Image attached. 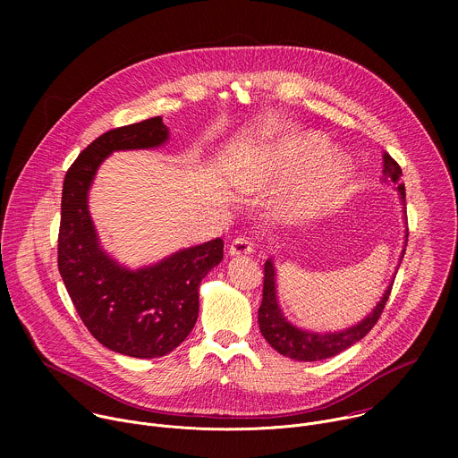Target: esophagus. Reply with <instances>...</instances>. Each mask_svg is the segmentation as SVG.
Here are the masks:
<instances>
[{
  "label": "esophagus",
  "mask_w": 458,
  "mask_h": 458,
  "mask_svg": "<svg viewBox=\"0 0 458 458\" xmlns=\"http://www.w3.org/2000/svg\"><path fill=\"white\" fill-rule=\"evenodd\" d=\"M251 251H253V242L250 241V237L239 235L230 244V255H248Z\"/></svg>",
  "instance_id": "esophagus-1"
}]
</instances>
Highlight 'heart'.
<instances>
[{"mask_svg":"<svg viewBox=\"0 0 458 458\" xmlns=\"http://www.w3.org/2000/svg\"><path fill=\"white\" fill-rule=\"evenodd\" d=\"M328 151V141L318 134H306L277 148L276 174L279 179H295L310 170L302 188V214L315 216L332 208L352 179L350 161Z\"/></svg>","mask_w":458,"mask_h":458,"instance_id":"1","label":"heart"}]
</instances>
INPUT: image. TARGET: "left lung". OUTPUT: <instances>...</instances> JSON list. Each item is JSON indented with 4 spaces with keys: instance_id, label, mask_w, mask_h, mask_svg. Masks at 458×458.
I'll list each match as a JSON object with an SVG mask.
<instances>
[{
    "instance_id": "1",
    "label": "left lung",
    "mask_w": 458,
    "mask_h": 458,
    "mask_svg": "<svg viewBox=\"0 0 458 458\" xmlns=\"http://www.w3.org/2000/svg\"><path fill=\"white\" fill-rule=\"evenodd\" d=\"M384 181L389 179L391 182L397 184V190L401 193V201L406 205V188L404 182H401L403 170L399 163L391 157L389 154L384 152ZM406 242H408V223H406V241H404V250L401 253V260L406 251ZM399 260V265H401ZM391 286H394V281L389 283L386 288L382 299L378 304L373 308L369 315H366L360 322L355 326H350L348 330L341 332H326V334H317L310 330H301L297 326H293L283 313L279 301H277V284H276V265L274 259H268L265 263V283H263V302H260L259 308V328L263 337L268 341V344L277 350L281 355L295 359V360H322V359H330L334 355H339L346 348L353 346L359 343L362 337L369 334V330L377 324L387 299L391 293Z\"/></svg>"
}]
</instances>
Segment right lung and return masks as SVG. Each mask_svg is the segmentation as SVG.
I'll return each mask as SVG.
<instances>
[{
    "mask_svg": "<svg viewBox=\"0 0 458 458\" xmlns=\"http://www.w3.org/2000/svg\"><path fill=\"white\" fill-rule=\"evenodd\" d=\"M168 140L163 119L108 130L72 163L63 182L57 268L78 315L105 348L136 359L175 350L199 313V284L223 260V239L191 246L140 270L121 267L99 244L89 190L115 150L156 148Z\"/></svg>",
    "mask_w": 458,
    "mask_h": 458,
    "instance_id": "obj_1",
    "label": "right lung"
}]
</instances>
